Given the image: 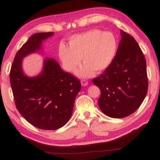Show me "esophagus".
<instances>
[{"mask_svg":"<svg viewBox=\"0 0 160 160\" xmlns=\"http://www.w3.org/2000/svg\"><path fill=\"white\" fill-rule=\"evenodd\" d=\"M81 84H82L83 87H86V86L88 85V82L86 80H82L81 81Z\"/></svg>","mask_w":160,"mask_h":160,"instance_id":"esophagus-1","label":"esophagus"}]
</instances>
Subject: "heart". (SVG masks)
Returning <instances> with one entry per match:
<instances>
[{"mask_svg":"<svg viewBox=\"0 0 160 160\" xmlns=\"http://www.w3.org/2000/svg\"><path fill=\"white\" fill-rule=\"evenodd\" d=\"M69 46L61 42L58 54L63 68L72 72L81 62L82 66L76 72L78 77L88 78L109 67L116 54L117 41L110 31L92 29L75 34L69 38Z\"/></svg>","mask_w":160,"mask_h":160,"instance_id":"heart-1","label":"heart"}]
</instances>
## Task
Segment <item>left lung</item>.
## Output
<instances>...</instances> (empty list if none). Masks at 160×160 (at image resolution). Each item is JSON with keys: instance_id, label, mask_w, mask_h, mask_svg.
Wrapping results in <instances>:
<instances>
[{"instance_id": "8db88e82", "label": "left lung", "mask_w": 160, "mask_h": 160, "mask_svg": "<svg viewBox=\"0 0 160 160\" xmlns=\"http://www.w3.org/2000/svg\"><path fill=\"white\" fill-rule=\"evenodd\" d=\"M116 56L101 76L92 80L100 88L98 104L112 118H124L140 107L148 89L145 58L135 39L121 30Z\"/></svg>"}]
</instances>
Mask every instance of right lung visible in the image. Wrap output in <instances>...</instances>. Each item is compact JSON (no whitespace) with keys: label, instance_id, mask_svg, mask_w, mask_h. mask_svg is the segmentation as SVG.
<instances>
[{"label":"right lung","instance_id":"obj_1","mask_svg":"<svg viewBox=\"0 0 160 160\" xmlns=\"http://www.w3.org/2000/svg\"><path fill=\"white\" fill-rule=\"evenodd\" d=\"M53 32L32 35L15 56L10 80L18 111L37 128L55 130L62 127L72 115L76 97L81 90L79 80L61 69L51 58L43 60L41 73L28 77L23 72V59L43 51V42Z\"/></svg>","mask_w":160,"mask_h":160}]
</instances>
